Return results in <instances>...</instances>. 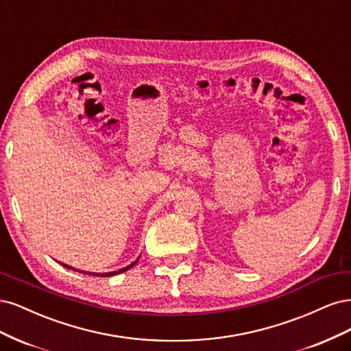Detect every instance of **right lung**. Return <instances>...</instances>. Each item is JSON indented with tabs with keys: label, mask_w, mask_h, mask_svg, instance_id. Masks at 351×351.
I'll list each match as a JSON object with an SVG mask.
<instances>
[{
	"label": "right lung",
	"mask_w": 351,
	"mask_h": 351,
	"mask_svg": "<svg viewBox=\"0 0 351 351\" xmlns=\"http://www.w3.org/2000/svg\"><path fill=\"white\" fill-rule=\"evenodd\" d=\"M138 261V259H137ZM137 261L135 263H132L131 265H128V267H125V268H122V269H118V271H112V273H105V274H97V273H84V274H90V276H96V277H109V276H115V274H119V273H123V271H127V269H130L131 267H134L135 264H137ZM64 267H66V268H71V269H75V268H73V267H69V265H65V264H62ZM83 273V271H82Z\"/></svg>",
	"instance_id": "right-lung-1"
}]
</instances>
